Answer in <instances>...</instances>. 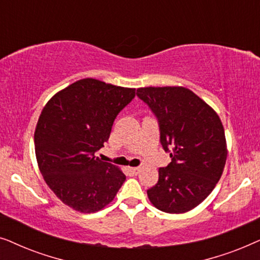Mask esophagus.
Listing matches in <instances>:
<instances>
[{
    "label": "esophagus",
    "mask_w": 260,
    "mask_h": 260,
    "mask_svg": "<svg viewBox=\"0 0 260 260\" xmlns=\"http://www.w3.org/2000/svg\"><path fill=\"white\" fill-rule=\"evenodd\" d=\"M141 168H138V167H136V168H129V173L133 174V175H137L138 173H140Z\"/></svg>",
    "instance_id": "obj_1"
}]
</instances>
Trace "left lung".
<instances>
[{"mask_svg":"<svg viewBox=\"0 0 260 260\" xmlns=\"http://www.w3.org/2000/svg\"><path fill=\"white\" fill-rule=\"evenodd\" d=\"M137 97L154 113L159 142L172 162L158 169L147 190L159 211L184 213L200 205L221 177L227 150L225 131L214 110L184 87H142Z\"/></svg>","mask_w":260,"mask_h":260,"instance_id":"left-lung-1","label":"left lung"}]
</instances>
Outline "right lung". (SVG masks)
Segmentation results:
<instances>
[{
  "label": "right lung",
  "mask_w": 260,
  "mask_h": 260,
  "mask_svg": "<svg viewBox=\"0 0 260 260\" xmlns=\"http://www.w3.org/2000/svg\"><path fill=\"white\" fill-rule=\"evenodd\" d=\"M135 98L124 88L87 78L60 91L42 110L34 134L46 183L63 204L93 213L115 199L125 175L95 156L118 113Z\"/></svg>",
  "instance_id": "1"
}]
</instances>
